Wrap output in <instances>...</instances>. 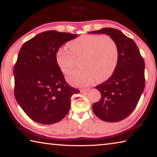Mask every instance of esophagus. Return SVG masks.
<instances>
[{"label":"esophagus","mask_w":157,"mask_h":157,"mask_svg":"<svg viewBox=\"0 0 157 157\" xmlns=\"http://www.w3.org/2000/svg\"><path fill=\"white\" fill-rule=\"evenodd\" d=\"M89 89H83L81 90V93H82V94H85V93H87L88 91H89Z\"/></svg>","instance_id":"34e87169"}]
</instances>
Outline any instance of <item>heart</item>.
Masks as SVG:
<instances>
[{"mask_svg":"<svg viewBox=\"0 0 157 157\" xmlns=\"http://www.w3.org/2000/svg\"><path fill=\"white\" fill-rule=\"evenodd\" d=\"M61 46L56 53V62L63 74L73 68L75 57H83V67L67 77L71 84L78 87L92 84L98 78L104 81L112 75L118 62V48L115 41L108 36L85 34Z\"/></svg>","mask_w":157,"mask_h":157,"instance_id":"b5f03b06","label":"heart"}]
</instances>
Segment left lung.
<instances>
[{
	"label": "left lung",
	"mask_w": 157,
	"mask_h": 157,
	"mask_svg": "<svg viewBox=\"0 0 157 157\" xmlns=\"http://www.w3.org/2000/svg\"><path fill=\"white\" fill-rule=\"evenodd\" d=\"M89 34H105L118 48V62L107 81L95 86L101 98L93 111L101 120L115 123L126 118L136 107L145 88V62L136 44L117 29L105 28Z\"/></svg>",
	"instance_id": "left-lung-1"
}]
</instances>
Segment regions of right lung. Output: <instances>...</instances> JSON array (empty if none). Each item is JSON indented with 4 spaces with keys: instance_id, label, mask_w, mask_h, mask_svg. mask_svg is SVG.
<instances>
[{
    "instance_id": "right-lung-1",
    "label": "right lung",
    "mask_w": 157,
    "mask_h": 157,
    "mask_svg": "<svg viewBox=\"0 0 157 157\" xmlns=\"http://www.w3.org/2000/svg\"><path fill=\"white\" fill-rule=\"evenodd\" d=\"M78 34L49 30L23 45L14 67V95L18 105L36 123L51 124L67 115L71 98L79 94L69 86L56 62V53Z\"/></svg>"
}]
</instances>
